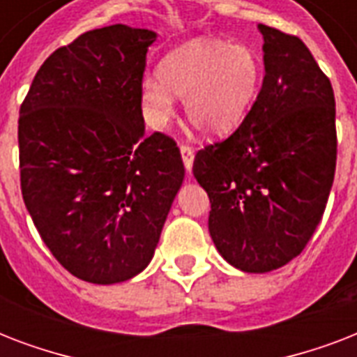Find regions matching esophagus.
Returning <instances> with one entry per match:
<instances>
[{
	"label": "esophagus",
	"instance_id": "34e87169",
	"mask_svg": "<svg viewBox=\"0 0 357 357\" xmlns=\"http://www.w3.org/2000/svg\"><path fill=\"white\" fill-rule=\"evenodd\" d=\"M179 151H181V159H183V165H185V170L190 172L192 170V162H195V150L187 144H181L179 146Z\"/></svg>",
	"mask_w": 357,
	"mask_h": 357
}]
</instances>
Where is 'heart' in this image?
<instances>
[{
  "instance_id": "b5f03b06",
  "label": "heart",
  "mask_w": 357,
  "mask_h": 357,
  "mask_svg": "<svg viewBox=\"0 0 357 357\" xmlns=\"http://www.w3.org/2000/svg\"><path fill=\"white\" fill-rule=\"evenodd\" d=\"M155 77L140 85V102L151 128H165L174 96L185 100V116L200 133L222 139L234 133L257 98L263 77L259 55L250 46L195 38L162 59Z\"/></svg>"
}]
</instances>
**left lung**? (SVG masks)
I'll return each instance as SVG.
<instances>
[{
  "mask_svg": "<svg viewBox=\"0 0 357 357\" xmlns=\"http://www.w3.org/2000/svg\"><path fill=\"white\" fill-rule=\"evenodd\" d=\"M265 77L234 135L195 157L211 202L209 234L243 272L287 265L326 209L337 161L332 83L298 36L257 25Z\"/></svg>",
  "mask_w": 357,
  "mask_h": 357,
  "instance_id": "obj_1",
  "label": "left lung"
}]
</instances>
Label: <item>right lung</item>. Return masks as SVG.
Listing matches in <instances>:
<instances>
[{"instance_id":"obj_1","label":"right lung","mask_w":357,"mask_h":357,"mask_svg":"<svg viewBox=\"0 0 357 357\" xmlns=\"http://www.w3.org/2000/svg\"><path fill=\"white\" fill-rule=\"evenodd\" d=\"M157 35L116 24L44 61L20 107V183L55 259L79 280H131L153 257L185 168L146 137L140 85Z\"/></svg>"}]
</instances>
